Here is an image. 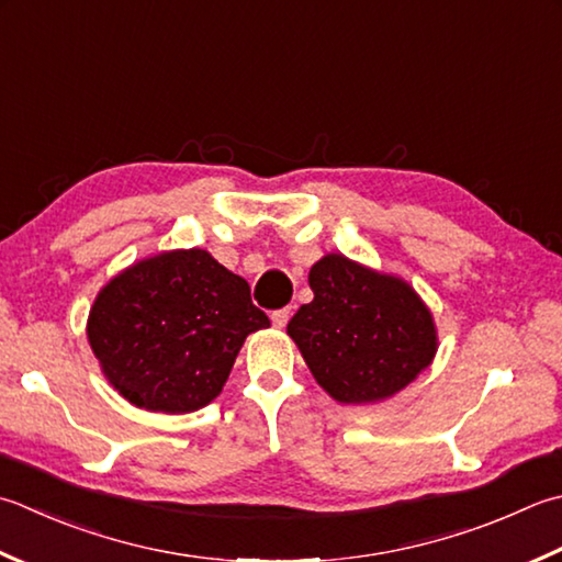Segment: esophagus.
<instances>
[{"label":"esophagus","instance_id":"34e87169","mask_svg":"<svg viewBox=\"0 0 562 562\" xmlns=\"http://www.w3.org/2000/svg\"><path fill=\"white\" fill-rule=\"evenodd\" d=\"M290 306H284V310H278V312H272L270 314V318H272V324L278 326V328H284L288 326V322H290Z\"/></svg>","mask_w":562,"mask_h":562}]
</instances>
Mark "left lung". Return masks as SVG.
I'll return each mask as SVG.
<instances>
[{"mask_svg":"<svg viewBox=\"0 0 562 562\" xmlns=\"http://www.w3.org/2000/svg\"><path fill=\"white\" fill-rule=\"evenodd\" d=\"M310 288L314 300L292 316L288 334L336 402H382L431 366L434 316L404 280L328 252L312 266Z\"/></svg>","mask_w":562,"mask_h":562,"instance_id":"1","label":"left lung"}]
</instances>
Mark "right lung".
<instances>
[{
	"label": "right lung",
	"mask_w": 562,
	"mask_h": 562,
	"mask_svg": "<svg viewBox=\"0 0 562 562\" xmlns=\"http://www.w3.org/2000/svg\"><path fill=\"white\" fill-rule=\"evenodd\" d=\"M270 326L244 278L206 250H168L109 280L87 338L112 387L138 409L196 412L218 397L248 334Z\"/></svg>",
	"instance_id": "add662e5"
}]
</instances>
